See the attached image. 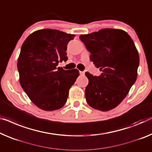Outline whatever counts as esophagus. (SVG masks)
<instances>
[{
	"label": "esophagus",
	"mask_w": 152,
	"mask_h": 152,
	"mask_svg": "<svg viewBox=\"0 0 152 152\" xmlns=\"http://www.w3.org/2000/svg\"><path fill=\"white\" fill-rule=\"evenodd\" d=\"M85 72H84V71H80V75L83 76V75H85Z\"/></svg>",
	"instance_id": "esophagus-1"
}]
</instances>
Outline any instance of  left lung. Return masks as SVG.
Listing matches in <instances>:
<instances>
[{
	"instance_id": "8db88e82",
	"label": "left lung",
	"mask_w": 152,
	"mask_h": 152,
	"mask_svg": "<svg viewBox=\"0 0 152 152\" xmlns=\"http://www.w3.org/2000/svg\"><path fill=\"white\" fill-rule=\"evenodd\" d=\"M90 60L102 74L85 75L89 84L85 98L91 107L107 111L118 106L126 98L137 78L139 56L132 38L120 29L105 28L80 35Z\"/></svg>"
}]
</instances>
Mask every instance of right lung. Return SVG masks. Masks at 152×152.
Listing matches in <instances>:
<instances>
[{
    "mask_svg": "<svg viewBox=\"0 0 152 152\" xmlns=\"http://www.w3.org/2000/svg\"><path fill=\"white\" fill-rule=\"evenodd\" d=\"M74 37L54 29H42L31 34L22 44L18 61L20 83L41 109L51 111L62 108L79 76L76 69L56 67L67 60V46Z\"/></svg>",
    "mask_w": 152,
    "mask_h": 152,
    "instance_id": "right-lung-1",
    "label": "right lung"
}]
</instances>
